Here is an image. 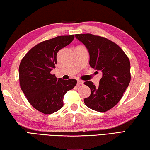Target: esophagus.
<instances>
[{"label": "esophagus", "instance_id": "34e87169", "mask_svg": "<svg viewBox=\"0 0 150 150\" xmlns=\"http://www.w3.org/2000/svg\"><path fill=\"white\" fill-rule=\"evenodd\" d=\"M83 83H84V81H82V80H78L77 81V84L78 85H83Z\"/></svg>", "mask_w": 150, "mask_h": 150}]
</instances>
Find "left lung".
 <instances>
[{"mask_svg":"<svg viewBox=\"0 0 150 150\" xmlns=\"http://www.w3.org/2000/svg\"><path fill=\"white\" fill-rule=\"evenodd\" d=\"M75 38L88 50L91 67L103 73L98 87L91 81L84 83L91 91L84 99L85 105L101 112L110 110L120 101L130 82V60L117 44L106 38L91 34H75Z\"/></svg>","mask_w":150,"mask_h":150,"instance_id":"obj_1","label":"left lung"}]
</instances>
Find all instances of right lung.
Wrapping results in <instances>:
<instances>
[{"label": "right lung", "instance_id": "obj_1", "mask_svg": "<svg viewBox=\"0 0 150 150\" xmlns=\"http://www.w3.org/2000/svg\"><path fill=\"white\" fill-rule=\"evenodd\" d=\"M74 38V35H60L40 43L30 50L20 62V88L30 105L45 115L62 108L63 96L77 84V80L57 79L50 73L55 68L58 52Z\"/></svg>", "mask_w": 150, "mask_h": 150}]
</instances>
